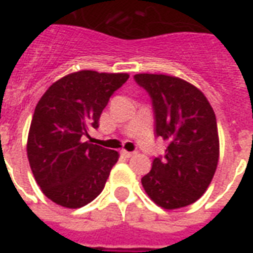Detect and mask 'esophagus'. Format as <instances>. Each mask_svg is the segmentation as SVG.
I'll return each mask as SVG.
<instances>
[{
	"label": "esophagus",
	"mask_w": 253,
	"mask_h": 253,
	"mask_svg": "<svg viewBox=\"0 0 253 253\" xmlns=\"http://www.w3.org/2000/svg\"><path fill=\"white\" fill-rule=\"evenodd\" d=\"M134 154H135V152H126V150H122V156L126 157V159H130Z\"/></svg>",
	"instance_id": "esophagus-1"
}]
</instances>
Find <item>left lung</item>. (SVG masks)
<instances>
[{
    "instance_id": "obj_1",
    "label": "left lung",
    "mask_w": 253,
    "mask_h": 253,
    "mask_svg": "<svg viewBox=\"0 0 253 253\" xmlns=\"http://www.w3.org/2000/svg\"><path fill=\"white\" fill-rule=\"evenodd\" d=\"M134 80L152 100L154 135L168 142L164 156L156 157L141 179L143 188L164 209L188 206L205 194L217 169L215 114L206 96L181 78L135 74Z\"/></svg>"
}]
</instances>
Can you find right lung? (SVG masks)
<instances>
[{
  "instance_id": "1",
  "label": "right lung",
  "mask_w": 253,
  "mask_h": 253,
  "mask_svg": "<svg viewBox=\"0 0 253 253\" xmlns=\"http://www.w3.org/2000/svg\"><path fill=\"white\" fill-rule=\"evenodd\" d=\"M127 73L81 70L54 83L31 122L27 154L36 183L57 205L78 209L103 191L119 154L84 142Z\"/></svg>"
}]
</instances>
